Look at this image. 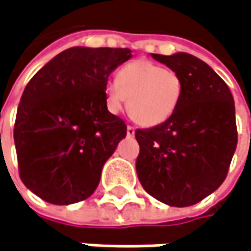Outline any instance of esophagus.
Wrapping results in <instances>:
<instances>
[{
	"instance_id": "esophagus-1",
	"label": "esophagus",
	"mask_w": 251,
	"mask_h": 251,
	"mask_svg": "<svg viewBox=\"0 0 251 251\" xmlns=\"http://www.w3.org/2000/svg\"><path fill=\"white\" fill-rule=\"evenodd\" d=\"M134 133H136V128L133 127V126H127V136H134Z\"/></svg>"
}]
</instances>
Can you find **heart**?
Wrapping results in <instances>:
<instances>
[{"mask_svg":"<svg viewBox=\"0 0 251 251\" xmlns=\"http://www.w3.org/2000/svg\"><path fill=\"white\" fill-rule=\"evenodd\" d=\"M182 95V79L157 63L139 59L126 65L105 86L108 108L118 112L127 97L130 117L141 126H157L172 115Z\"/></svg>","mask_w":251,"mask_h":251,"instance_id":"1","label":"heart"}]
</instances>
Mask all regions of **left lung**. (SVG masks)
<instances>
[{
    "instance_id": "8db88e82",
    "label": "left lung",
    "mask_w": 251,
    "mask_h": 251,
    "mask_svg": "<svg viewBox=\"0 0 251 251\" xmlns=\"http://www.w3.org/2000/svg\"><path fill=\"white\" fill-rule=\"evenodd\" d=\"M182 79L172 115L151 128H137L136 169L144 191L163 204L189 206L221 186L237 147L233 95L201 59L151 54Z\"/></svg>"
}]
</instances>
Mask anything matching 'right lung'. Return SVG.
<instances>
[{
	"instance_id": "right-lung-1",
	"label": "right lung",
	"mask_w": 251,
	"mask_h": 251,
	"mask_svg": "<svg viewBox=\"0 0 251 251\" xmlns=\"http://www.w3.org/2000/svg\"><path fill=\"white\" fill-rule=\"evenodd\" d=\"M130 49L71 47L27 83L14 143L23 183L46 202L75 204L94 194L104 163L127 136L107 108L105 86Z\"/></svg>"
}]
</instances>
